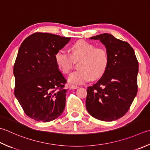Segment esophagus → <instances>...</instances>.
Segmentation results:
<instances>
[{"mask_svg":"<svg viewBox=\"0 0 150 150\" xmlns=\"http://www.w3.org/2000/svg\"><path fill=\"white\" fill-rule=\"evenodd\" d=\"M78 86H75V85H71V86H70V89H71V90H73V89H77V88H78Z\"/></svg>","mask_w":150,"mask_h":150,"instance_id":"34e87169","label":"esophagus"}]
</instances>
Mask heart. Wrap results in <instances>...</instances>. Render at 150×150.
<instances>
[{
    "label": "heart",
    "instance_id": "obj_1",
    "mask_svg": "<svg viewBox=\"0 0 150 150\" xmlns=\"http://www.w3.org/2000/svg\"><path fill=\"white\" fill-rule=\"evenodd\" d=\"M71 54L64 49H60L55 54L58 67L64 74H67L73 68V60L79 62L77 70L71 73L68 81L72 84L86 83L91 78L101 77L108 67V55L102 48H96L94 45L84 40L78 41L71 47Z\"/></svg>",
    "mask_w": 150,
    "mask_h": 150
}]
</instances>
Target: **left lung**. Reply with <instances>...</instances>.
I'll return each instance as SVG.
<instances>
[{
	"instance_id": "left-lung-1",
	"label": "left lung",
	"mask_w": 150,
	"mask_h": 150,
	"mask_svg": "<svg viewBox=\"0 0 150 150\" xmlns=\"http://www.w3.org/2000/svg\"><path fill=\"white\" fill-rule=\"evenodd\" d=\"M90 39L103 44L109 62L101 78L87 88L86 110L93 118L112 122L125 115L137 96L139 62L129 44L112 34H101Z\"/></svg>"
}]
</instances>
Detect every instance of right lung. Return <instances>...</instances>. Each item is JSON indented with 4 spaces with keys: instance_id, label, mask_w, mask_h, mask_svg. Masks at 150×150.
Instances as JSON below:
<instances>
[{
    "instance_id": "add662e5",
    "label": "right lung",
    "mask_w": 150,
    "mask_h": 150,
    "mask_svg": "<svg viewBox=\"0 0 150 150\" xmlns=\"http://www.w3.org/2000/svg\"><path fill=\"white\" fill-rule=\"evenodd\" d=\"M71 38L36 32L23 41L13 67L14 94L25 113L38 122L57 118L66 106V79L55 54Z\"/></svg>"
}]
</instances>
